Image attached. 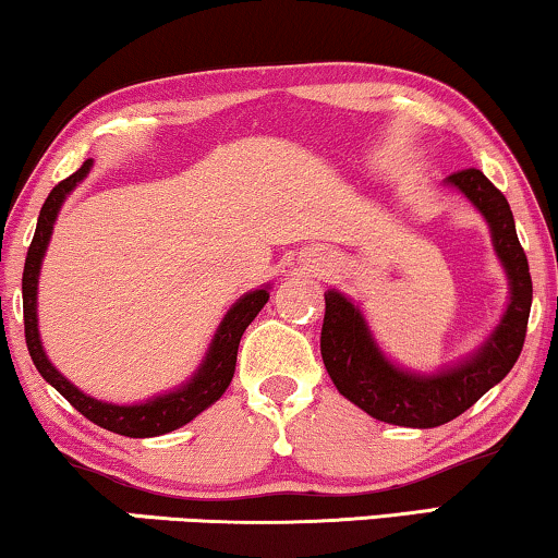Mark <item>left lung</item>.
<instances>
[{"label":"left lung","mask_w":558,"mask_h":558,"mask_svg":"<svg viewBox=\"0 0 558 558\" xmlns=\"http://www.w3.org/2000/svg\"><path fill=\"white\" fill-rule=\"evenodd\" d=\"M445 182L483 213L490 226L495 254L508 274V307L500 325L475 353L437 373L403 371L380 353L361 310L338 289L325 292L319 350L335 388L378 422L411 429H432L452 422L508 376L523 350L533 300L529 258L518 241L506 195L475 167L449 174Z\"/></svg>","instance_id":"obj_1"}]
</instances>
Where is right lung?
I'll return each instance as SVG.
<instances>
[{
  "label": "right lung",
  "instance_id": "right-lung-1",
  "mask_svg": "<svg viewBox=\"0 0 558 558\" xmlns=\"http://www.w3.org/2000/svg\"><path fill=\"white\" fill-rule=\"evenodd\" d=\"M94 167V159H86L71 178L58 182L50 190L48 201L43 203L40 218H37V228L33 235V243L27 248L25 258V271H22V310H25V340L29 357H33L35 368L40 371V376L56 388V391L68 399V403L75 411H81L83 416L90 422L104 426L121 437H159V434L174 432L187 422L216 403L220 396L226 393V388L231 386L233 371H235V355H239V342L246 327L254 323V317L264 310V304L269 302V284L254 292H246L231 310L226 312V317L220 319L213 342L205 353L203 363L197 365L193 378L187 384H182L174 391L159 393L155 399L144 403H132V407H119V403H106L98 401L94 396L83 393L60 373L56 365L48 361L43 350L40 330H37V279H40V266L43 256L48 251L52 226L60 213V205L65 203V197L73 193V187L86 178Z\"/></svg>",
  "mask_w": 558,
  "mask_h": 558
}]
</instances>
